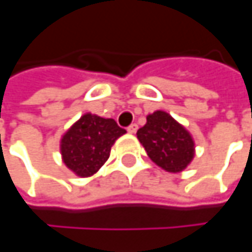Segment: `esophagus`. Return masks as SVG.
Masks as SVG:
<instances>
[{"label": "esophagus", "instance_id": "34e87169", "mask_svg": "<svg viewBox=\"0 0 252 252\" xmlns=\"http://www.w3.org/2000/svg\"><path fill=\"white\" fill-rule=\"evenodd\" d=\"M137 129H139V126H137L136 123H133V125H130V126L127 127V131H129L130 134H134V133L137 131Z\"/></svg>", "mask_w": 252, "mask_h": 252}]
</instances>
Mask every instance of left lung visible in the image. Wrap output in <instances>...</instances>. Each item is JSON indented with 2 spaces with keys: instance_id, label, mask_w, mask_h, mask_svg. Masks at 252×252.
Here are the masks:
<instances>
[{
  "instance_id": "left-lung-1",
  "label": "left lung",
  "mask_w": 252,
  "mask_h": 252,
  "mask_svg": "<svg viewBox=\"0 0 252 252\" xmlns=\"http://www.w3.org/2000/svg\"><path fill=\"white\" fill-rule=\"evenodd\" d=\"M137 139L150 160L167 172H182L195 157L192 134L164 111L147 115L146 125L137 130Z\"/></svg>"
}]
</instances>
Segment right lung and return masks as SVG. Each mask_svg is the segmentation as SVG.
Masks as SVG:
<instances>
[{"instance_id": "1", "label": "right lung", "mask_w": 252, "mask_h": 252, "mask_svg": "<svg viewBox=\"0 0 252 252\" xmlns=\"http://www.w3.org/2000/svg\"><path fill=\"white\" fill-rule=\"evenodd\" d=\"M125 133L113 119L84 113L60 139L64 165L77 177H92L108 161L112 146Z\"/></svg>"}]
</instances>
